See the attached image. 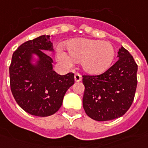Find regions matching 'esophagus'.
Instances as JSON below:
<instances>
[{
	"mask_svg": "<svg viewBox=\"0 0 148 148\" xmlns=\"http://www.w3.org/2000/svg\"><path fill=\"white\" fill-rule=\"evenodd\" d=\"M74 79H75V82H79V81H81L82 77H81V75H79V73H76V74L75 75V76H74Z\"/></svg>",
	"mask_w": 148,
	"mask_h": 148,
	"instance_id": "34e87169",
	"label": "esophagus"
}]
</instances>
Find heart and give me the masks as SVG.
Instances as JSON below:
<instances>
[{"label":"heart","instance_id":"b5f03b06","mask_svg":"<svg viewBox=\"0 0 148 148\" xmlns=\"http://www.w3.org/2000/svg\"><path fill=\"white\" fill-rule=\"evenodd\" d=\"M69 55L59 51L57 58L65 66H70L73 61H81L85 73L98 75L110 67L115 57L114 46L110 42L88 38H75L67 43Z\"/></svg>","mask_w":148,"mask_h":148}]
</instances>
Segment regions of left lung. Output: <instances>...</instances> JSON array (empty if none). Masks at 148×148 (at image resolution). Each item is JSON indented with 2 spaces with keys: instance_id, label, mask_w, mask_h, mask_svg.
<instances>
[{
  "instance_id": "8db88e82",
  "label": "left lung",
  "mask_w": 148,
  "mask_h": 148,
  "mask_svg": "<svg viewBox=\"0 0 148 148\" xmlns=\"http://www.w3.org/2000/svg\"><path fill=\"white\" fill-rule=\"evenodd\" d=\"M118 61L99 75H84L83 106L88 117L98 121L121 117L133 102L138 67L129 52L121 46Z\"/></svg>"
}]
</instances>
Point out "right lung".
<instances>
[{
    "instance_id": "obj_1",
    "label": "right lung",
    "mask_w": 148,
    "mask_h": 148,
    "mask_svg": "<svg viewBox=\"0 0 148 148\" xmlns=\"http://www.w3.org/2000/svg\"><path fill=\"white\" fill-rule=\"evenodd\" d=\"M44 51H53L49 35L46 34L19 46L9 67L14 99L23 110L38 117L55 114L74 84V74H58L53 69V59Z\"/></svg>"
}]
</instances>
